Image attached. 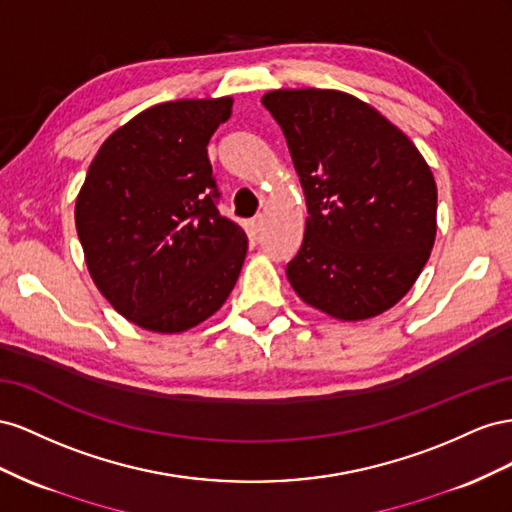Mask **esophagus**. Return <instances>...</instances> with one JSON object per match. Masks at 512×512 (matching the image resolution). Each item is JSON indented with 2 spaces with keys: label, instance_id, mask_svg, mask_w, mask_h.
I'll list each match as a JSON object with an SVG mask.
<instances>
[{
  "label": "esophagus",
  "instance_id": "esophagus-1",
  "mask_svg": "<svg viewBox=\"0 0 512 512\" xmlns=\"http://www.w3.org/2000/svg\"><path fill=\"white\" fill-rule=\"evenodd\" d=\"M261 227H264V216H261V214H257L255 218H251V221H248V229H251L253 236H257V233L261 231Z\"/></svg>",
  "mask_w": 512,
  "mask_h": 512
}]
</instances>
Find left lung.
<instances>
[{
    "label": "left lung",
    "instance_id": "8db88e82",
    "mask_svg": "<svg viewBox=\"0 0 512 512\" xmlns=\"http://www.w3.org/2000/svg\"><path fill=\"white\" fill-rule=\"evenodd\" d=\"M306 197L304 240L287 279L313 309L360 321L416 283L437 231V186L416 145L382 113L337 90H274Z\"/></svg>",
    "mask_w": 512,
    "mask_h": 512
}]
</instances>
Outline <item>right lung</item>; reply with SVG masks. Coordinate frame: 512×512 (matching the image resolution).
Returning <instances> with one entry per match:
<instances>
[{
    "label": "right lung",
    "instance_id": "add662e5",
    "mask_svg": "<svg viewBox=\"0 0 512 512\" xmlns=\"http://www.w3.org/2000/svg\"><path fill=\"white\" fill-rule=\"evenodd\" d=\"M233 98H184L141 111L100 145L75 223L98 291L133 324L191 330L236 285L248 240L216 208L208 141Z\"/></svg>",
    "mask_w": 512,
    "mask_h": 512
}]
</instances>
